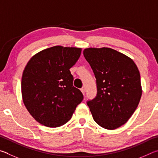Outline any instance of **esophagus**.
Returning a JSON list of instances; mask_svg holds the SVG:
<instances>
[{
	"instance_id": "1",
	"label": "esophagus",
	"mask_w": 158,
	"mask_h": 158,
	"mask_svg": "<svg viewBox=\"0 0 158 158\" xmlns=\"http://www.w3.org/2000/svg\"><path fill=\"white\" fill-rule=\"evenodd\" d=\"M80 90H81V93H83V94L84 95V93H85V88L83 87V88H81V89H80Z\"/></svg>"
}]
</instances>
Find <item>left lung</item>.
I'll use <instances>...</instances> for the list:
<instances>
[{
  "mask_svg": "<svg viewBox=\"0 0 158 158\" xmlns=\"http://www.w3.org/2000/svg\"><path fill=\"white\" fill-rule=\"evenodd\" d=\"M84 56L97 83V96L87 102L93 119L105 129H116L139 103L142 89L137 66L132 58L108 47L86 48Z\"/></svg>",
  "mask_w": 158,
  "mask_h": 158,
  "instance_id": "obj_1",
  "label": "left lung"
}]
</instances>
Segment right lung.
Masks as SVG:
<instances>
[{
    "label": "right lung",
    "instance_id": "right-lung-1",
    "mask_svg": "<svg viewBox=\"0 0 158 158\" xmlns=\"http://www.w3.org/2000/svg\"><path fill=\"white\" fill-rule=\"evenodd\" d=\"M81 52L77 47L47 48L35 54L23 69V104L33 118L44 126L57 127L68 123L84 98L73 86L69 71Z\"/></svg>",
    "mask_w": 158,
    "mask_h": 158
}]
</instances>
